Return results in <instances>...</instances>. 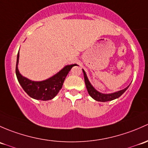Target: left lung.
Instances as JSON below:
<instances>
[{
  "mask_svg": "<svg viewBox=\"0 0 148 148\" xmlns=\"http://www.w3.org/2000/svg\"><path fill=\"white\" fill-rule=\"evenodd\" d=\"M83 75H84V79H85V85H86V88L88 90V94L90 95L94 100H97L99 102H107V101H110V100H115V99L118 98L120 96H121L123 93L126 91V90L128 88L129 85L125 88V89L121 90L118 91V92H113V93H109V94H103L101 92L97 91L95 88L92 87V85L90 84L89 80H88V77H87V75L85 73V71L83 69Z\"/></svg>",
  "mask_w": 148,
  "mask_h": 148,
  "instance_id": "1",
  "label": "left lung"
}]
</instances>
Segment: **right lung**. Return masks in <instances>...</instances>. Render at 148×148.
Masks as SVG:
<instances>
[{"label": "right lung", "instance_id": "1", "mask_svg": "<svg viewBox=\"0 0 148 148\" xmlns=\"http://www.w3.org/2000/svg\"><path fill=\"white\" fill-rule=\"evenodd\" d=\"M19 60V51L17 56L16 73L19 83L25 92L32 98L39 100H49L56 97L60 90L63 87L64 80L71 68L76 64L68 65L65 66L58 73L52 76L47 80L42 81H32L26 77H23L19 73L18 68Z\"/></svg>", "mask_w": 148, "mask_h": 148}]
</instances>
